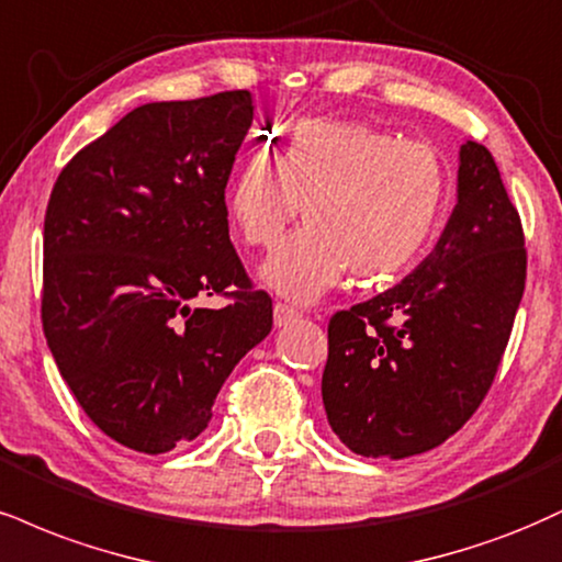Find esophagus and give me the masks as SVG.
Wrapping results in <instances>:
<instances>
[{
	"label": "esophagus",
	"mask_w": 562,
	"mask_h": 562,
	"mask_svg": "<svg viewBox=\"0 0 562 562\" xmlns=\"http://www.w3.org/2000/svg\"><path fill=\"white\" fill-rule=\"evenodd\" d=\"M293 319H299V308H293L290 303H274V324L277 327H285Z\"/></svg>",
	"instance_id": "esophagus-1"
}]
</instances>
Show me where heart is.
Returning <instances> with one entry per match:
<instances>
[{"mask_svg":"<svg viewBox=\"0 0 562 562\" xmlns=\"http://www.w3.org/2000/svg\"><path fill=\"white\" fill-rule=\"evenodd\" d=\"M448 204V167L418 140L348 120H301L274 157L256 151L227 188L243 243L269 248L303 206L306 227L261 267L293 301H314L346 277L387 280L435 238Z\"/></svg>","mask_w":562,"mask_h":562,"instance_id":"1","label":"heart"}]
</instances>
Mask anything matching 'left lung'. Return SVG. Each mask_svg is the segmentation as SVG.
<instances>
[{"label":"left lung","instance_id":"8db88e82","mask_svg":"<svg viewBox=\"0 0 562 562\" xmlns=\"http://www.w3.org/2000/svg\"><path fill=\"white\" fill-rule=\"evenodd\" d=\"M524 288L520 216L492 154L465 140L435 251L329 319L322 401L342 445L401 461L456 435L495 382Z\"/></svg>","mask_w":562,"mask_h":562}]
</instances>
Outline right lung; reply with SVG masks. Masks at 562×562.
Masks as SVG:
<instances>
[{"instance_id": "1", "label": "right lung", "mask_w": 562, "mask_h": 562, "mask_svg": "<svg viewBox=\"0 0 562 562\" xmlns=\"http://www.w3.org/2000/svg\"><path fill=\"white\" fill-rule=\"evenodd\" d=\"M251 123L248 91L154 101L80 148L52 188L46 342L86 416L131 450L199 437L229 371L272 329L225 206ZM204 294L231 303L193 310Z\"/></svg>"}]
</instances>
